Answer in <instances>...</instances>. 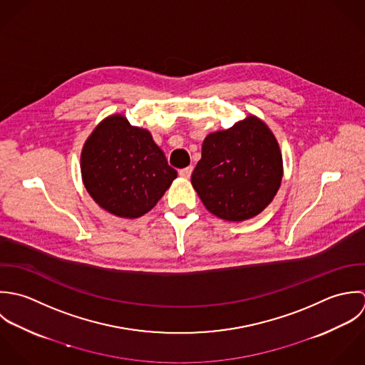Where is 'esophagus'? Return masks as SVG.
<instances>
[{"mask_svg": "<svg viewBox=\"0 0 365 365\" xmlns=\"http://www.w3.org/2000/svg\"><path fill=\"white\" fill-rule=\"evenodd\" d=\"M192 172H193V168L192 166H187V168H183L179 170V175L185 179H189L192 176Z\"/></svg>", "mask_w": 365, "mask_h": 365, "instance_id": "1", "label": "esophagus"}]
</instances>
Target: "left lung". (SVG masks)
Returning a JSON list of instances; mask_svg holds the SVG:
<instances>
[{
	"mask_svg": "<svg viewBox=\"0 0 365 365\" xmlns=\"http://www.w3.org/2000/svg\"><path fill=\"white\" fill-rule=\"evenodd\" d=\"M282 175V153L275 135L262 120L248 115L205 138L192 185L212 215L244 221L272 202Z\"/></svg>",
	"mask_w": 365,
	"mask_h": 365,
	"instance_id": "1",
	"label": "left lung"
}]
</instances>
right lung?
I'll return each instance as SVG.
<instances>
[{
  "label": "right lung",
  "mask_w": 365,
  "mask_h": 365,
  "mask_svg": "<svg viewBox=\"0 0 365 365\" xmlns=\"http://www.w3.org/2000/svg\"><path fill=\"white\" fill-rule=\"evenodd\" d=\"M80 168L93 200L124 219L152 210L178 176L150 133L131 125L121 114L94 128L81 149Z\"/></svg>",
  "instance_id": "1"
}]
</instances>
